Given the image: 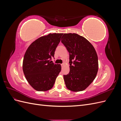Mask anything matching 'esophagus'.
Returning <instances> with one entry per match:
<instances>
[{"instance_id":"34e87169","label":"esophagus","mask_w":121,"mask_h":121,"mask_svg":"<svg viewBox=\"0 0 121 121\" xmlns=\"http://www.w3.org/2000/svg\"><path fill=\"white\" fill-rule=\"evenodd\" d=\"M61 65V67H62V68H63L64 65H65V64H62Z\"/></svg>"}]
</instances>
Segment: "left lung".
I'll return each mask as SVG.
<instances>
[{"label": "left lung", "mask_w": 121, "mask_h": 121, "mask_svg": "<svg viewBox=\"0 0 121 121\" xmlns=\"http://www.w3.org/2000/svg\"><path fill=\"white\" fill-rule=\"evenodd\" d=\"M61 39L69 53V72L64 75L65 86L74 92L83 91L97 74L98 61L95 49L88 40L77 34L65 33Z\"/></svg>", "instance_id": "obj_1"}]
</instances>
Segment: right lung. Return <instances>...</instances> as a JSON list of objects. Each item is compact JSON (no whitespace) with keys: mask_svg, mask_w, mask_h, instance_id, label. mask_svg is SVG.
<instances>
[{"mask_svg":"<svg viewBox=\"0 0 121 121\" xmlns=\"http://www.w3.org/2000/svg\"><path fill=\"white\" fill-rule=\"evenodd\" d=\"M63 33H50L33 42L26 52L23 61L25 78L33 88L46 91L53 87L61 71V65L52 63Z\"/></svg>","mask_w":121,"mask_h":121,"instance_id":"obj_1","label":"right lung"}]
</instances>
